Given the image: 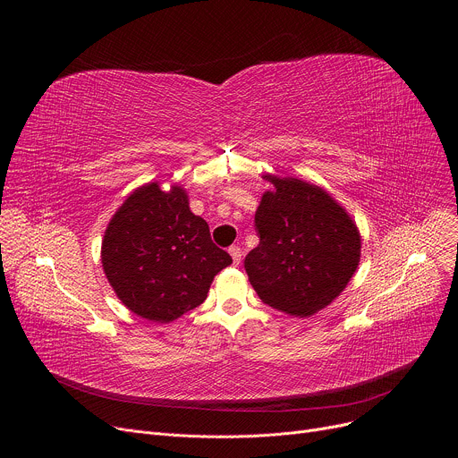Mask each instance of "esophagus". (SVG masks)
Segmentation results:
<instances>
[{
  "mask_svg": "<svg viewBox=\"0 0 458 458\" xmlns=\"http://www.w3.org/2000/svg\"><path fill=\"white\" fill-rule=\"evenodd\" d=\"M228 251H230V255H232V259H233V263H235V265H239V263H241L242 250H241L239 246H230V248H228Z\"/></svg>",
  "mask_w": 458,
  "mask_h": 458,
  "instance_id": "1",
  "label": "esophagus"
}]
</instances>
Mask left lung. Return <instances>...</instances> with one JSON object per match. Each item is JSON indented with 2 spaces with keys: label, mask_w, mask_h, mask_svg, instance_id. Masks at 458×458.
Here are the masks:
<instances>
[{
  "label": "left lung",
  "mask_w": 458,
  "mask_h": 458,
  "mask_svg": "<svg viewBox=\"0 0 458 458\" xmlns=\"http://www.w3.org/2000/svg\"><path fill=\"white\" fill-rule=\"evenodd\" d=\"M265 177L274 190L255 212L259 246L246 255L244 270L265 304L308 317L350 283L360 259V235L322 188L293 177Z\"/></svg>",
  "instance_id": "obj_1"
}]
</instances>
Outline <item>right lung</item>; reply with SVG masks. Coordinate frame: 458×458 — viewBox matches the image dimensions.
I'll list each match as a JSON object with an SVG mask.
<instances>
[{
  "label": "right lung",
  "instance_id": "obj_1",
  "mask_svg": "<svg viewBox=\"0 0 458 458\" xmlns=\"http://www.w3.org/2000/svg\"><path fill=\"white\" fill-rule=\"evenodd\" d=\"M101 263L128 310L170 322L203 304L232 257L214 244L208 223L190 212L179 186L163 191L150 182L130 195L108 223Z\"/></svg>",
  "mask_w": 458,
  "mask_h": 458
}]
</instances>
